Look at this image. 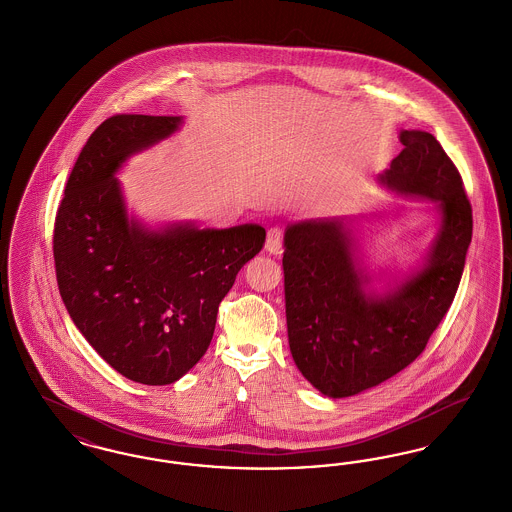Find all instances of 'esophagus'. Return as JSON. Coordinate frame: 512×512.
<instances>
[{"mask_svg":"<svg viewBox=\"0 0 512 512\" xmlns=\"http://www.w3.org/2000/svg\"><path fill=\"white\" fill-rule=\"evenodd\" d=\"M282 242H284V230L280 226H272L267 232L265 249L272 255H278L282 251Z\"/></svg>","mask_w":512,"mask_h":512,"instance_id":"34e87169","label":"esophagus"}]
</instances>
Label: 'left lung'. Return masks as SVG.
I'll return each mask as SVG.
<instances>
[{
	"label": "left lung",
	"instance_id": "1",
	"mask_svg": "<svg viewBox=\"0 0 512 512\" xmlns=\"http://www.w3.org/2000/svg\"><path fill=\"white\" fill-rule=\"evenodd\" d=\"M403 151L378 184L436 203L439 228L422 261L370 292L351 220L293 222L284 232L288 341L299 372L332 399L386 382L424 351L447 315L472 240L463 178L430 132L401 130Z\"/></svg>",
	"mask_w": 512,
	"mask_h": 512
}]
</instances>
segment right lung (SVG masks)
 Here are the masks:
<instances>
[{
	"instance_id": "right-lung-1",
	"label": "right lung",
	"mask_w": 512,
	"mask_h": 512,
	"mask_svg": "<svg viewBox=\"0 0 512 512\" xmlns=\"http://www.w3.org/2000/svg\"><path fill=\"white\" fill-rule=\"evenodd\" d=\"M182 117L115 115L82 147L53 230L57 284L74 326L124 378L167 386L205 355L220 301L265 244V228H149L115 176Z\"/></svg>"
}]
</instances>
